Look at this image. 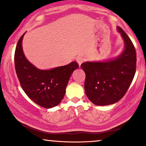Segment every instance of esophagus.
I'll return each instance as SVG.
<instances>
[{
    "mask_svg": "<svg viewBox=\"0 0 146 146\" xmlns=\"http://www.w3.org/2000/svg\"><path fill=\"white\" fill-rule=\"evenodd\" d=\"M76 61H77V63H79V65H81L82 63H83L85 61V58L83 56H78L76 59Z\"/></svg>",
    "mask_w": 146,
    "mask_h": 146,
    "instance_id": "obj_1",
    "label": "esophagus"
}]
</instances>
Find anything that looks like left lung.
Wrapping results in <instances>:
<instances>
[{
	"mask_svg": "<svg viewBox=\"0 0 146 146\" xmlns=\"http://www.w3.org/2000/svg\"><path fill=\"white\" fill-rule=\"evenodd\" d=\"M124 40L125 48L117 58L103 62H86L81 67L85 73V91L89 99L98 106L120 100L128 91L136 69V52L130 38L117 28Z\"/></svg>",
	"mask_w": 146,
	"mask_h": 146,
	"instance_id": "1",
	"label": "left lung"
}]
</instances>
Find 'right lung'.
<instances>
[{
	"label": "right lung",
	"mask_w": 146,
	"mask_h": 146,
	"mask_svg": "<svg viewBox=\"0 0 146 146\" xmlns=\"http://www.w3.org/2000/svg\"><path fill=\"white\" fill-rule=\"evenodd\" d=\"M20 37L14 53L16 73L20 85L30 99L44 108H50L59 104L64 97L71 74L79 67L76 61L50 70H40L30 63L22 50Z\"/></svg>",
	"instance_id": "right-lung-1"
}]
</instances>
